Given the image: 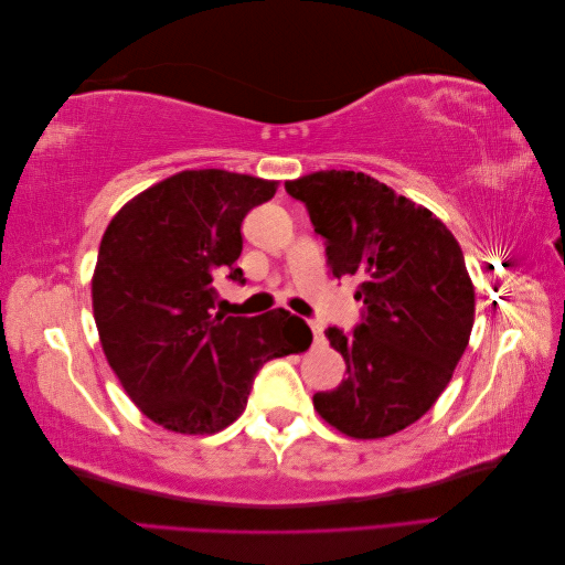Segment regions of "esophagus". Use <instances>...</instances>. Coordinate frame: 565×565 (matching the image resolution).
<instances>
[{
	"label": "esophagus",
	"instance_id": "34e87169",
	"mask_svg": "<svg viewBox=\"0 0 565 565\" xmlns=\"http://www.w3.org/2000/svg\"><path fill=\"white\" fill-rule=\"evenodd\" d=\"M311 330H313V339H316V344H320V341H324V334H322V322H318V320H311Z\"/></svg>",
	"mask_w": 565,
	"mask_h": 565
}]
</instances>
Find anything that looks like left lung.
Here are the masks:
<instances>
[{"label": "left lung", "mask_w": 565, "mask_h": 565, "mask_svg": "<svg viewBox=\"0 0 565 565\" xmlns=\"http://www.w3.org/2000/svg\"><path fill=\"white\" fill-rule=\"evenodd\" d=\"M285 191L303 202L332 276L358 278L363 303L351 332L324 330L349 377L313 405L347 436L396 434L429 413L469 344L465 254L440 218L363 172H316Z\"/></svg>", "instance_id": "left-lung-1"}]
</instances>
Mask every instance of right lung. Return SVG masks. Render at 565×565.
Instances as JSON below:
<instances>
[{"instance_id": "right-lung-1", "label": "right lung", "mask_w": 565, "mask_h": 565, "mask_svg": "<svg viewBox=\"0 0 565 565\" xmlns=\"http://www.w3.org/2000/svg\"><path fill=\"white\" fill-rule=\"evenodd\" d=\"M276 181L224 169L181 172L127 202L98 247L92 297L100 347L127 396L177 434H214L241 417L256 372L303 351L311 330L285 309L214 311V280L235 266L243 218Z\"/></svg>"}]
</instances>
